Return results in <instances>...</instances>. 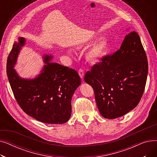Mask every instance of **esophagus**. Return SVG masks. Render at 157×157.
I'll return each instance as SVG.
<instances>
[{
	"label": "esophagus",
	"mask_w": 157,
	"mask_h": 157,
	"mask_svg": "<svg viewBox=\"0 0 157 157\" xmlns=\"http://www.w3.org/2000/svg\"><path fill=\"white\" fill-rule=\"evenodd\" d=\"M78 73H79V75L80 76V78L83 79V78H84V72L83 71L82 69H79V71H78Z\"/></svg>",
	"instance_id": "obj_1"
}]
</instances>
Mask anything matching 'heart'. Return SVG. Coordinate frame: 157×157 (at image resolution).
Here are the masks:
<instances>
[{"instance_id": "1", "label": "heart", "mask_w": 157, "mask_h": 157, "mask_svg": "<svg viewBox=\"0 0 157 157\" xmlns=\"http://www.w3.org/2000/svg\"><path fill=\"white\" fill-rule=\"evenodd\" d=\"M109 48V41L107 39H98L90 45L85 52L84 55L87 61L96 63L104 56Z\"/></svg>"}]
</instances>
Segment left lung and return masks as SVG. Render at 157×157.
Instances as JSON below:
<instances>
[{
	"mask_svg": "<svg viewBox=\"0 0 157 157\" xmlns=\"http://www.w3.org/2000/svg\"><path fill=\"white\" fill-rule=\"evenodd\" d=\"M101 60L84 79L94 90L101 114L114 119L134 109L144 91L148 64L137 33H128L118 50Z\"/></svg>",
	"mask_w": 157,
	"mask_h": 157,
	"instance_id": "1",
	"label": "left lung"
}]
</instances>
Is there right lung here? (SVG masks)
<instances>
[{"label":"right lung","instance_id":"add662e5","mask_svg":"<svg viewBox=\"0 0 157 157\" xmlns=\"http://www.w3.org/2000/svg\"><path fill=\"white\" fill-rule=\"evenodd\" d=\"M25 42L24 37L18 38L7 61V75L16 101L25 113L40 122L66 123L71 117L72 97L81 83L78 72L52 62V55H46L44 65L36 78H21L14 67Z\"/></svg>","mask_w":157,"mask_h":157}]
</instances>
